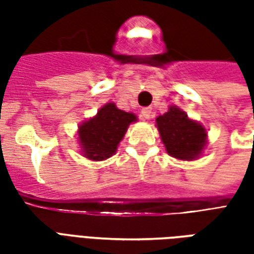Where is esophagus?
Returning a JSON list of instances; mask_svg holds the SVG:
<instances>
[{"label":"esophagus","instance_id":"1","mask_svg":"<svg viewBox=\"0 0 254 254\" xmlns=\"http://www.w3.org/2000/svg\"><path fill=\"white\" fill-rule=\"evenodd\" d=\"M141 116L145 118V120H149L152 117V109L151 107H143L141 109Z\"/></svg>","mask_w":254,"mask_h":254}]
</instances>
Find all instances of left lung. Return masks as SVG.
Segmentation results:
<instances>
[{"instance_id": "1", "label": "left lung", "mask_w": 254, "mask_h": 254, "mask_svg": "<svg viewBox=\"0 0 254 254\" xmlns=\"http://www.w3.org/2000/svg\"><path fill=\"white\" fill-rule=\"evenodd\" d=\"M156 125L166 151L177 159L191 160L201 154L205 145V129L188 118L176 106L156 118Z\"/></svg>"}]
</instances>
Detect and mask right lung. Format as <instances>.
<instances>
[{"instance_id": "obj_1", "label": "right lung", "mask_w": 254, "mask_h": 254, "mask_svg": "<svg viewBox=\"0 0 254 254\" xmlns=\"http://www.w3.org/2000/svg\"><path fill=\"white\" fill-rule=\"evenodd\" d=\"M136 121L132 113L107 103L98 114L78 127V138L88 159L103 160L116 154L117 147L127 132L129 124Z\"/></svg>"}]
</instances>
